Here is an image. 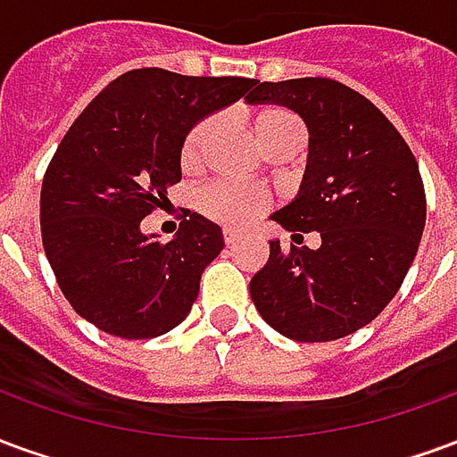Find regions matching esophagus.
I'll use <instances>...</instances> for the list:
<instances>
[{
	"instance_id": "34e87169",
	"label": "esophagus",
	"mask_w": 457,
	"mask_h": 457,
	"mask_svg": "<svg viewBox=\"0 0 457 457\" xmlns=\"http://www.w3.org/2000/svg\"><path fill=\"white\" fill-rule=\"evenodd\" d=\"M222 237H225V245H228V247H235V245H239L242 235L235 232V229H225V232H222Z\"/></svg>"
}]
</instances>
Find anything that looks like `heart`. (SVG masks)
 <instances>
[{
	"mask_svg": "<svg viewBox=\"0 0 457 457\" xmlns=\"http://www.w3.org/2000/svg\"><path fill=\"white\" fill-rule=\"evenodd\" d=\"M218 127L215 117H205L198 121L193 129L188 131V137L180 146V166L186 170L198 169L203 163V154L208 146L212 131ZM298 121L294 114H288L287 110H277L269 107L254 117L252 121V134L254 141L259 144V149L267 154L269 146H274L278 139H284L288 134H298ZM198 210L212 222L225 225V228H247L249 222L267 210L269 198L264 193L252 188H242V186H232V183H212L208 188H203L195 198Z\"/></svg>",
	"mask_w": 457,
	"mask_h": 457,
	"instance_id": "obj_1",
	"label": "heart"
}]
</instances>
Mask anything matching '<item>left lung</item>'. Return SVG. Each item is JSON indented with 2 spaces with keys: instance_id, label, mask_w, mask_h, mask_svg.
I'll use <instances>...</instances> for the list:
<instances>
[{
  "instance_id": "left-lung-1",
  "label": "left lung",
  "mask_w": 457,
  "mask_h": 457,
  "mask_svg": "<svg viewBox=\"0 0 457 457\" xmlns=\"http://www.w3.org/2000/svg\"><path fill=\"white\" fill-rule=\"evenodd\" d=\"M247 103L284 104L308 129L296 198L271 220L318 232L320 247L281 249L249 281L259 316L296 343L360 330L396 296L426 225L419 163L394 124L364 95L330 78L257 83Z\"/></svg>"
}]
</instances>
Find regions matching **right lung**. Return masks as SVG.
I'll return each mask as SVG.
<instances>
[{"instance_id":"obj_1","label":"right lung","mask_w":457,"mask_h":457,"mask_svg":"<svg viewBox=\"0 0 457 457\" xmlns=\"http://www.w3.org/2000/svg\"><path fill=\"white\" fill-rule=\"evenodd\" d=\"M249 78H193L139 68L87 104L41 186V237L75 313L110 336L146 340L190 313L222 229L190 215L170 242L141 220L180 180V146L212 112L245 97Z\"/></svg>"}]
</instances>
